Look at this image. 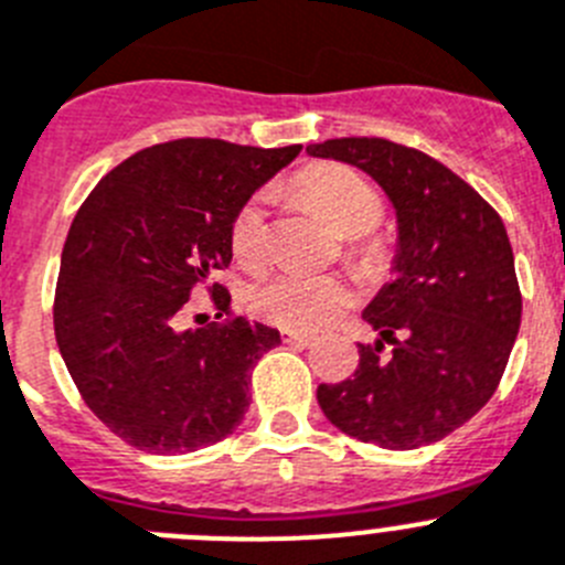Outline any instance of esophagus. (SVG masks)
I'll list each match as a JSON object with an SVG mask.
<instances>
[{
    "label": "esophagus",
    "mask_w": 565,
    "mask_h": 565,
    "mask_svg": "<svg viewBox=\"0 0 565 565\" xmlns=\"http://www.w3.org/2000/svg\"><path fill=\"white\" fill-rule=\"evenodd\" d=\"M284 343H295V345H312L315 338L307 332H295V329H281Z\"/></svg>",
    "instance_id": "1"
}]
</instances>
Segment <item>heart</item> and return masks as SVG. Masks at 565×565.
Segmentation results:
<instances>
[{"label":"heart","instance_id":"obj_1","mask_svg":"<svg viewBox=\"0 0 565 565\" xmlns=\"http://www.w3.org/2000/svg\"><path fill=\"white\" fill-rule=\"evenodd\" d=\"M303 194L323 211L334 231L360 236L383 216L377 191L343 166H312L301 174ZM233 253L242 264H258L267 253L264 196H253L233 222ZM354 289L332 273L278 270L247 289V307L258 318L289 329H318L352 307Z\"/></svg>","mask_w":565,"mask_h":565}]
</instances>
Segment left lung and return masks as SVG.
I'll return each mask as SVG.
<instances>
[{
	"instance_id": "1",
	"label": "left lung",
	"mask_w": 565,
	"mask_h": 565,
	"mask_svg": "<svg viewBox=\"0 0 565 565\" xmlns=\"http://www.w3.org/2000/svg\"><path fill=\"white\" fill-rule=\"evenodd\" d=\"M307 154L369 174L396 220L394 278L363 309L377 338L358 343L352 380L318 385L320 411L388 450L434 445L484 408L518 338L521 289L504 222L439 160L383 137H340Z\"/></svg>"
}]
</instances>
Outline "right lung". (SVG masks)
<instances>
[{"mask_svg": "<svg viewBox=\"0 0 565 565\" xmlns=\"http://www.w3.org/2000/svg\"><path fill=\"white\" fill-rule=\"evenodd\" d=\"M298 151L171 140L111 169L75 213L55 340L84 403L131 447L191 454L245 419L250 369L281 334L247 318L188 329L182 312L231 264L238 211ZM213 301L225 312L231 292L213 284Z\"/></svg>", "mask_w": 565, "mask_h": 565, "instance_id": "obj_1", "label": "right lung"}]
</instances>
